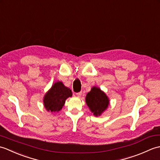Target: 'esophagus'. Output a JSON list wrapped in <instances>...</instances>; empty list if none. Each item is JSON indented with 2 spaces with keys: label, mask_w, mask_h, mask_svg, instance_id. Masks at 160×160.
I'll return each mask as SVG.
<instances>
[{
  "label": "esophagus",
  "mask_w": 160,
  "mask_h": 160,
  "mask_svg": "<svg viewBox=\"0 0 160 160\" xmlns=\"http://www.w3.org/2000/svg\"><path fill=\"white\" fill-rule=\"evenodd\" d=\"M76 96L78 97V98H80L81 96H82V92H78L76 93Z\"/></svg>",
  "instance_id": "obj_1"
}]
</instances>
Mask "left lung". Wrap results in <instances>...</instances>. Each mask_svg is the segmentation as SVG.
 I'll return each instance as SVG.
<instances>
[{
  "mask_svg": "<svg viewBox=\"0 0 160 160\" xmlns=\"http://www.w3.org/2000/svg\"><path fill=\"white\" fill-rule=\"evenodd\" d=\"M109 98L99 87H93L87 94L86 104L96 117L100 116L109 106Z\"/></svg>",
  "mask_w": 160,
  "mask_h": 160,
  "instance_id": "obj_1",
  "label": "left lung"
}]
</instances>
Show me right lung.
<instances>
[{
	"label": "right lung",
	"mask_w": 160,
	"mask_h": 160,
	"mask_svg": "<svg viewBox=\"0 0 160 160\" xmlns=\"http://www.w3.org/2000/svg\"><path fill=\"white\" fill-rule=\"evenodd\" d=\"M72 96L69 88L61 81L54 82L43 97V105L48 112L55 113L62 109L68 98Z\"/></svg>",
	"instance_id": "obj_1"
}]
</instances>
